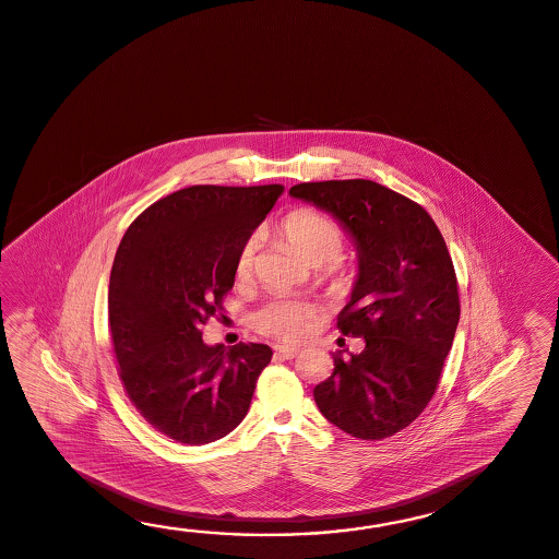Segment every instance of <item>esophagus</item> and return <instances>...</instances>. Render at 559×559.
Returning <instances> with one entry per match:
<instances>
[{
	"instance_id": "1",
	"label": "esophagus",
	"mask_w": 559,
	"mask_h": 559,
	"mask_svg": "<svg viewBox=\"0 0 559 559\" xmlns=\"http://www.w3.org/2000/svg\"><path fill=\"white\" fill-rule=\"evenodd\" d=\"M274 350H276V355H278L281 359L286 360L297 359L298 353H300L298 348L286 347V345H276V347H274Z\"/></svg>"
}]
</instances>
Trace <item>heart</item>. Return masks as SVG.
Masks as SVG:
<instances>
[{
  "label": "heart",
  "mask_w": 559,
  "mask_h": 559,
  "mask_svg": "<svg viewBox=\"0 0 559 559\" xmlns=\"http://www.w3.org/2000/svg\"><path fill=\"white\" fill-rule=\"evenodd\" d=\"M281 233L305 261L317 266L336 259L345 242L343 230L335 221L309 209L288 212L281 223ZM257 250H259L257 236L247 238L245 245L238 250L236 274L240 278L252 273ZM317 319H319V310L309 300L297 297H276L264 302L261 309L254 310L250 321L262 335L281 338L286 343H298L309 335Z\"/></svg>",
  "instance_id": "heart-1"
}]
</instances>
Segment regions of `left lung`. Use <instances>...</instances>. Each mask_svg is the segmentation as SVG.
Returning a JSON list of instances; mask_svg holds the SVG:
<instances>
[{"mask_svg":"<svg viewBox=\"0 0 559 559\" xmlns=\"http://www.w3.org/2000/svg\"><path fill=\"white\" fill-rule=\"evenodd\" d=\"M288 194L331 214L357 250L336 326L365 348L350 359L333 353L335 371L312 391L317 407L357 439L399 433L433 397L460 323L445 240L423 206L372 180L302 182Z\"/></svg>","mask_w":559,"mask_h":559,"instance_id":"left-lung-1","label":"left lung"}]
</instances>
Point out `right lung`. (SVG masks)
I'll return each mask as SVG.
<instances>
[{"label": "right lung", "instance_id": "right-lung-1", "mask_svg": "<svg viewBox=\"0 0 559 559\" xmlns=\"http://www.w3.org/2000/svg\"><path fill=\"white\" fill-rule=\"evenodd\" d=\"M285 192L190 187L154 202L118 247L108 317L126 393L142 417L185 445L230 433L273 350L206 345L200 326L223 310L236 257Z\"/></svg>", "mask_w": 559, "mask_h": 559}]
</instances>
